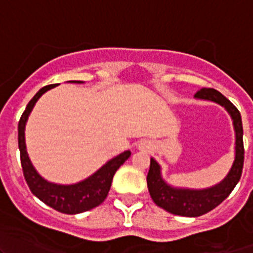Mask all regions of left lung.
I'll use <instances>...</instances> for the list:
<instances>
[{"label":"left lung","instance_id":"8db88e82","mask_svg":"<svg viewBox=\"0 0 253 253\" xmlns=\"http://www.w3.org/2000/svg\"><path fill=\"white\" fill-rule=\"evenodd\" d=\"M196 98L215 101L228 110L234 121L236 134L235 162L228 176L218 185L207 190H185L168 185L160 175V167L154 159H150V168L147 175V185L150 197L160 208L169 213L182 216H200L218 207L231 193L239 182L244 168V141H242L241 115L236 106L221 93L213 88H202L195 94Z\"/></svg>","mask_w":253,"mask_h":253}]
</instances>
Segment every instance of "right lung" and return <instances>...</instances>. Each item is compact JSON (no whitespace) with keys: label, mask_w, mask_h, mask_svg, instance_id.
Instances as JSON below:
<instances>
[{"label":"right lung","mask_w":253,"mask_h":253,"mask_svg":"<svg viewBox=\"0 0 253 253\" xmlns=\"http://www.w3.org/2000/svg\"><path fill=\"white\" fill-rule=\"evenodd\" d=\"M81 83V81H73ZM55 84L44 86L40 89L34 98L28 103L27 108L23 112L22 117L18 124V145L20 152V164H22L23 175L29 186L30 191L37 196L42 202L47 205L55 211L65 214H78L83 211H90L105 201L109 191H110L112 177L116 170L126 162L131 155L129 150H126L122 154L106 163L103 168L98 170L95 174L89 176L82 182L75 185H56L47 182L34 169L28 157L27 148H25L24 129L25 124L29 114L34 108L38 99L51 88H55Z\"/></svg>","instance_id":"1"}]
</instances>
